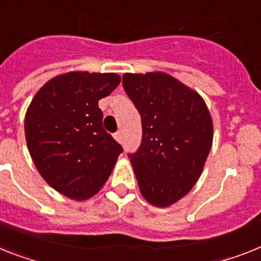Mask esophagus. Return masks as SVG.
I'll return each instance as SVG.
<instances>
[{"mask_svg": "<svg viewBox=\"0 0 261 261\" xmlns=\"http://www.w3.org/2000/svg\"><path fill=\"white\" fill-rule=\"evenodd\" d=\"M113 137H115L116 141H118V143H120V141L122 140V132H121V130H117V132L113 135Z\"/></svg>", "mask_w": 261, "mask_h": 261, "instance_id": "obj_1", "label": "esophagus"}]
</instances>
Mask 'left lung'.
<instances>
[{
    "label": "left lung",
    "instance_id": "1",
    "mask_svg": "<svg viewBox=\"0 0 261 261\" xmlns=\"http://www.w3.org/2000/svg\"><path fill=\"white\" fill-rule=\"evenodd\" d=\"M122 87L141 116L143 141L129 156L140 192L165 208L182 199L203 173L212 117L203 97L168 73H125Z\"/></svg>",
    "mask_w": 261,
    "mask_h": 261
}]
</instances>
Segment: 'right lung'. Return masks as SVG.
<instances>
[{
    "instance_id": "add662e5",
    "label": "right lung",
    "mask_w": 261,
    "mask_h": 261,
    "mask_svg": "<svg viewBox=\"0 0 261 261\" xmlns=\"http://www.w3.org/2000/svg\"><path fill=\"white\" fill-rule=\"evenodd\" d=\"M120 80L116 73H62L44 84L28 107L30 157L45 181L69 199L96 195L122 152L102 128L98 108Z\"/></svg>"
}]
</instances>
